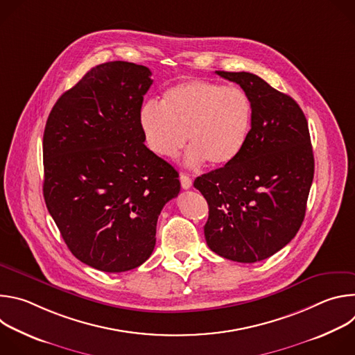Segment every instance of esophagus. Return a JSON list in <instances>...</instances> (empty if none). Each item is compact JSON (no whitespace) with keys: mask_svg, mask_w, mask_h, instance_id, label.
Instances as JSON below:
<instances>
[{"mask_svg":"<svg viewBox=\"0 0 355 355\" xmlns=\"http://www.w3.org/2000/svg\"><path fill=\"white\" fill-rule=\"evenodd\" d=\"M180 181H181V187H182L184 189H188V188H191V185H192L191 177L187 175V174H184V173L180 174Z\"/></svg>","mask_w":355,"mask_h":355,"instance_id":"esophagus-1","label":"esophagus"}]
</instances>
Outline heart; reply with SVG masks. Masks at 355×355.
<instances>
[{"label":"heart","instance_id":"b5f03b06","mask_svg":"<svg viewBox=\"0 0 355 355\" xmlns=\"http://www.w3.org/2000/svg\"><path fill=\"white\" fill-rule=\"evenodd\" d=\"M252 107L239 87L193 78L177 83L163 94L162 104L148 101L139 122L148 148L160 157L173 159L192 144L185 163L191 167L208 160L211 166L233 162L251 129Z\"/></svg>","mask_w":355,"mask_h":355}]
</instances>
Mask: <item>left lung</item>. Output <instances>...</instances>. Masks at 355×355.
I'll list each match as a JSON object with an SVG mask.
<instances>
[{
    "instance_id": "1",
    "label": "left lung",
    "mask_w": 355,
    "mask_h": 355,
    "mask_svg": "<svg viewBox=\"0 0 355 355\" xmlns=\"http://www.w3.org/2000/svg\"><path fill=\"white\" fill-rule=\"evenodd\" d=\"M216 74L248 95L251 129L239 156L198 177L193 187L209 207V248L232 261L256 263L285 247L305 218L315 174L308 121L293 98L259 76Z\"/></svg>"
}]
</instances>
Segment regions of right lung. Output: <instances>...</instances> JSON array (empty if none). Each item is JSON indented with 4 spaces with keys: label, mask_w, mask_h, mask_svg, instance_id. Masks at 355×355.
Returning <instances> with one entry per match:
<instances>
[{
    "label": "right lung",
    "mask_w": 355,
    "mask_h": 355,
    "mask_svg": "<svg viewBox=\"0 0 355 355\" xmlns=\"http://www.w3.org/2000/svg\"><path fill=\"white\" fill-rule=\"evenodd\" d=\"M146 66L92 67L55 104L43 133V196L73 256L104 272L141 266L155 250L177 170L146 147L139 122L153 80Z\"/></svg>",
    "instance_id": "obj_1"
}]
</instances>
